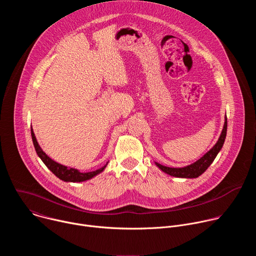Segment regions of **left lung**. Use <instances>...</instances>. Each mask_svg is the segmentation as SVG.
I'll return each mask as SVG.
<instances>
[{
    "label": "left lung",
    "instance_id": "left-lung-1",
    "mask_svg": "<svg viewBox=\"0 0 256 256\" xmlns=\"http://www.w3.org/2000/svg\"><path fill=\"white\" fill-rule=\"evenodd\" d=\"M227 134V116H225V122L224 126L222 130V132L220 134V138H218V142L214 144V147L206 152L200 159L196 161L194 163L188 165L186 167H181V168H174V167H167L163 166L157 162L155 164L165 173L174 176V177H179V178H196L200 175H202L212 163L214 158L216 157L218 153L221 151L225 138Z\"/></svg>",
    "mask_w": 256,
    "mask_h": 256
}]
</instances>
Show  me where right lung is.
I'll list each match as a JSON object with an SVG mask.
<instances>
[{
  "label": "right lung",
  "mask_w": 256,
  "mask_h": 256,
  "mask_svg": "<svg viewBox=\"0 0 256 256\" xmlns=\"http://www.w3.org/2000/svg\"><path fill=\"white\" fill-rule=\"evenodd\" d=\"M31 136H32V142L34 144V148L36 153H38V157L42 159V161L46 164V166L60 180L66 181V182H82V181H86L89 180L93 177H95L96 175L100 174L105 167L107 166L108 162L101 168L95 170V171H91V172H80L78 169L75 168H70V167H66L64 165H62L56 161H54L50 157H48L44 150L40 148V146L38 142V140L35 138L34 132L31 128Z\"/></svg>",
  "instance_id": "obj_1"
}]
</instances>
